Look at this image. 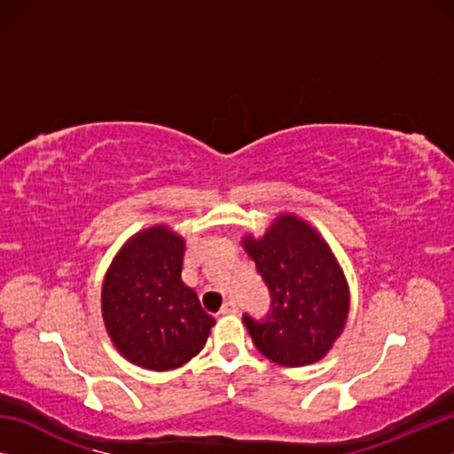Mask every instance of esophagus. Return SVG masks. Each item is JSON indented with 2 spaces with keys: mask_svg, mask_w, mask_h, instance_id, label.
I'll use <instances>...</instances> for the list:
<instances>
[{
  "mask_svg": "<svg viewBox=\"0 0 454 454\" xmlns=\"http://www.w3.org/2000/svg\"><path fill=\"white\" fill-rule=\"evenodd\" d=\"M236 312H238V304L234 301H228L220 310V314H236Z\"/></svg>",
  "mask_w": 454,
  "mask_h": 454,
  "instance_id": "1",
  "label": "esophagus"
}]
</instances>
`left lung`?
Here are the masks:
<instances>
[{
    "label": "left lung",
    "mask_w": 454,
    "mask_h": 454,
    "mask_svg": "<svg viewBox=\"0 0 454 454\" xmlns=\"http://www.w3.org/2000/svg\"><path fill=\"white\" fill-rule=\"evenodd\" d=\"M242 246L270 292L264 320L242 317L256 348L280 366L325 358L350 309L347 278L325 238L294 214H280L262 238L244 236Z\"/></svg>",
    "instance_id": "1"
}]
</instances>
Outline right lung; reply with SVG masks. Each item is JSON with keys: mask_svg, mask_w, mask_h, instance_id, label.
Returning a JSON list of instances; mask_svg holds the SVG:
<instances>
[{"mask_svg": "<svg viewBox=\"0 0 454 454\" xmlns=\"http://www.w3.org/2000/svg\"><path fill=\"white\" fill-rule=\"evenodd\" d=\"M186 242L168 226L121 246L102 286V317L120 355L148 371H172L204 348L214 320L182 282Z\"/></svg>", "mask_w": 454, "mask_h": 454, "instance_id": "right-lung-1", "label": "right lung"}]
</instances>
